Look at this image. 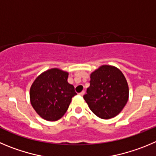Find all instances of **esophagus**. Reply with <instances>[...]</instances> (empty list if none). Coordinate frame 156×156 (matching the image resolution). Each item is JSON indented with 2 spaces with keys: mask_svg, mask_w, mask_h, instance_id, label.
<instances>
[{
  "mask_svg": "<svg viewBox=\"0 0 156 156\" xmlns=\"http://www.w3.org/2000/svg\"><path fill=\"white\" fill-rule=\"evenodd\" d=\"M79 94H80V95H81V96L84 95V94H85V91H82L81 92H80Z\"/></svg>",
  "mask_w": 156,
  "mask_h": 156,
  "instance_id": "esophagus-1",
  "label": "esophagus"
}]
</instances>
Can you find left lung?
<instances>
[{
  "mask_svg": "<svg viewBox=\"0 0 156 156\" xmlns=\"http://www.w3.org/2000/svg\"><path fill=\"white\" fill-rule=\"evenodd\" d=\"M90 87L84 99L94 115L109 119L121 112L129 99V86L122 71L102 65L91 75Z\"/></svg>",
  "mask_w": 156,
  "mask_h": 156,
  "instance_id": "1",
  "label": "left lung"
}]
</instances>
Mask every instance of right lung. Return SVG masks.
I'll return each mask as SVG.
<instances>
[{
    "instance_id": "add662e5",
    "label": "right lung",
    "mask_w": 156,
    "mask_h": 156,
    "mask_svg": "<svg viewBox=\"0 0 156 156\" xmlns=\"http://www.w3.org/2000/svg\"><path fill=\"white\" fill-rule=\"evenodd\" d=\"M68 73L58 68L48 70L39 75L30 90L31 105L47 121L60 119L67 112L72 97L77 94L68 82Z\"/></svg>"
}]
</instances>
